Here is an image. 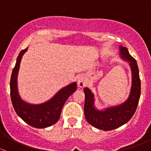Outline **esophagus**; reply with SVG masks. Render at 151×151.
<instances>
[{
	"instance_id": "34e87169",
	"label": "esophagus",
	"mask_w": 151,
	"mask_h": 151,
	"mask_svg": "<svg viewBox=\"0 0 151 151\" xmlns=\"http://www.w3.org/2000/svg\"><path fill=\"white\" fill-rule=\"evenodd\" d=\"M77 85L80 88H83L86 85V80L84 75H80L77 78Z\"/></svg>"
}]
</instances>
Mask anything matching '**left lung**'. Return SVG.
<instances>
[{
  "label": "left lung",
  "mask_w": 151,
  "mask_h": 151,
  "mask_svg": "<svg viewBox=\"0 0 151 151\" xmlns=\"http://www.w3.org/2000/svg\"><path fill=\"white\" fill-rule=\"evenodd\" d=\"M119 56L129 63L132 71V86L126 101L115 106L99 109L95 105L93 93L88 88H84L85 118L91 126L104 131L117 129L127 123L134 114L140 97L141 83L136 60L129 54L128 49L121 45L119 46Z\"/></svg>",
  "instance_id": "left-lung-1"
}]
</instances>
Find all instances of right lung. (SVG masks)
I'll use <instances>...</instances> for the list:
<instances>
[{
  "mask_svg": "<svg viewBox=\"0 0 151 151\" xmlns=\"http://www.w3.org/2000/svg\"><path fill=\"white\" fill-rule=\"evenodd\" d=\"M28 48L22 50L17 58L12 73L10 93L12 105L19 118L37 129H44L55 124L60 118L62 108L68 97L77 90V83H70L58 91L50 99L41 104H30L21 98L18 91L17 76L20 62Z\"/></svg>",
  "mask_w": 151,
  "mask_h": 151,
  "instance_id": "add662e5",
  "label": "right lung"
}]
</instances>
